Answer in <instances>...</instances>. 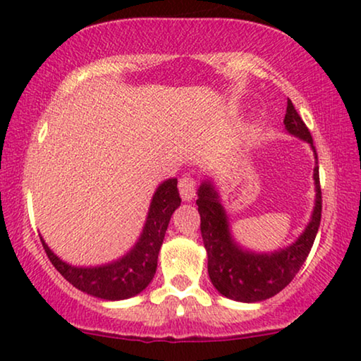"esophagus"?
Instances as JSON below:
<instances>
[{"label":"esophagus","mask_w":361,"mask_h":361,"mask_svg":"<svg viewBox=\"0 0 361 361\" xmlns=\"http://www.w3.org/2000/svg\"><path fill=\"white\" fill-rule=\"evenodd\" d=\"M180 186V195L181 197L185 199V201H192V197L196 195V181L195 178H191V176H183L178 183Z\"/></svg>","instance_id":"obj_1"}]
</instances>
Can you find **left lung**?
Instances as JSON below:
<instances>
[{
    "label": "left lung",
    "mask_w": 361,
    "mask_h": 361,
    "mask_svg": "<svg viewBox=\"0 0 361 361\" xmlns=\"http://www.w3.org/2000/svg\"><path fill=\"white\" fill-rule=\"evenodd\" d=\"M285 131L308 142L314 154V207L310 222L293 243L274 251H252L235 240L220 192L212 178L206 176L197 188V211L201 215V235L207 251V272L215 290L230 300L256 303L277 295L293 281L313 248L321 224V186L318 154L308 128L287 102Z\"/></svg>",
    "instance_id": "8db88e82"
}]
</instances>
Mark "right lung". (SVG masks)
Segmentation results:
<instances>
[{"label": "right lung", "mask_w": 361, "mask_h": 361, "mask_svg": "<svg viewBox=\"0 0 361 361\" xmlns=\"http://www.w3.org/2000/svg\"><path fill=\"white\" fill-rule=\"evenodd\" d=\"M176 185L178 180L169 178L157 186L141 235L133 248L118 259L99 266H73L58 257L40 236L48 259L69 283L95 298L116 301L136 297L152 282L157 271L166 227L181 204Z\"/></svg>", "instance_id": "obj_1"}]
</instances>
